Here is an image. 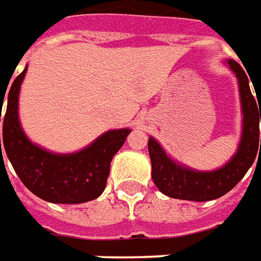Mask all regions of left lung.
Masks as SVG:
<instances>
[{
    "label": "left lung",
    "instance_id": "8db88e82",
    "mask_svg": "<svg viewBox=\"0 0 261 261\" xmlns=\"http://www.w3.org/2000/svg\"><path fill=\"white\" fill-rule=\"evenodd\" d=\"M229 69L236 73L241 98L243 111V133L237 153L227 165L212 170L198 172L173 162L153 137L148 139V154L151 160V177L159 191L175 199L185 201H212L229 192L244 177L251 167L254 159L261 153L260 122H261V92L256 98L250 91L247 73L236 60L229 59ZM260 147H258V143Z\"/></svg>",
    "mask_w": 261,
    "mask_h": 261
}]
</instances>
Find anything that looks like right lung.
I'll return each mask as SVG.
<instances>
[{
  "label": "right lung",
  "instance_id": "right-lung-1",
  "mask_svg": "<svg viewBox=\"0 0 261 261\" xmlns=\"http://www.w3.org/2000/svg\"><path fill=\"white\" fill-rule=\"evenodd\" d=\"M25 72L27 68L14 79L7 94L0 160L4 162L3 143L7 158L25 188L47 202L84 203L98 198L105 189L114 154L122 147L131 130L107 131L86 148L70 154L50 153L33 144L18 120V94ZM4 98L5 94L0 95V122Z\"/></svg>",
  "mask_w": 261,
  "mask_h": 261
}]
</instances>
